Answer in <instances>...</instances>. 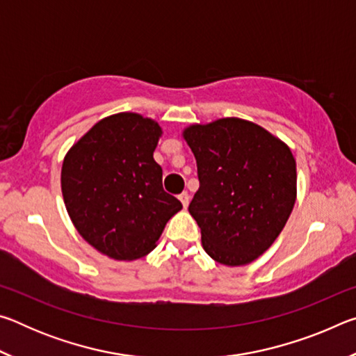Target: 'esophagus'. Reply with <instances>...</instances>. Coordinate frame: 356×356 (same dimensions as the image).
Masks as SVG:
<instances>
[{"label":"esophagus","mask_w":356,"mask_h":356,"mask_svg":"<svg viewBox=\"0 0 356 356\" xmlns=\"http://www.w3.org/2000/svg\"><path fill=\"white\" fill-rule=\"evenodd\" d=\"M179 201L182 202V206H184V209H186L188 207V202H190V195L186 191H184V193H180L179 195Z\"/></svg>","instance_id":"34e87169"}]
</instances>
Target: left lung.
Returning a JSON list of instances; mask_svg holds the SVG:
<instances>
[{"instance_id":"left-lung-1","label":"left lung","mask_w":356,"mask_h":356,"mask_svg":"<svg viewBox=\"0 0 356 356\" xmlns=\"http://www.w3.org/2000/svg\"><path fill=\"white\" fill-rule=\"evenodd\" d=\"M200 190L188 212L202 248L227 267L251 264L273 245L297 200V163L284 141L261 125L222 118L184 129Z\"/></svg>"}]
</instances>
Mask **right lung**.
<instances>
[{"mask_svg":"<svg viewBox=\"0 0 356 356\" xmlns=\"http://www.w3.org/2000/svg\"><path fill=\"white\" fill-rule=\"evenodd\" d=\"M163 130L138 113L92 125L65 154L61 190L80 236L114 261L152 251L182 204L163 190L154 150Z\"/></svg>","mask_w":356,"mask_h":356,"instance_id":"right-lung-1","label":"right lung"}]
</instances>
